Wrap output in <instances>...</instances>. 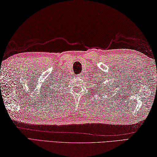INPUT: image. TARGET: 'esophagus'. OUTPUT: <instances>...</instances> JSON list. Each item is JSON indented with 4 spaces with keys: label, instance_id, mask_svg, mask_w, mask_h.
Returning a JSON list of instances; mask_svg holds the SVG:
<instances>
[{
    "label": "esophagus",
    "instance_id": "34e87169",
    "mask_svg": "<svg viewBox=\"0 0 157 157\" xmlns=\"http://www.w3.org/2000/svg\"><path fill=\"white\" fill-rule=\"evenodd\" d=\"M77 76H78V77H81V74H78V75H77Z\"/></svg>",
    "mask_w": 157,
    "mask_h": 157
}]
</instances>
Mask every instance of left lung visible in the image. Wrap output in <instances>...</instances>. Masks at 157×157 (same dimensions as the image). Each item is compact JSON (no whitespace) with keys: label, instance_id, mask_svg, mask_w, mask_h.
Returning <instances> with one entry per match:
<instances>
[{"label":"left lung","instance_id":"obj_1","mask_svg":"<svg viewBox=\"0 0 157 157\" xmlns=\"http://www.w3.org/2000/svg\"><path fill=\"white\" fill-rule=\"evenodd\" d=\"M102 80H99V79L97 78V80H95V79H94V81H93V83L95 84V88H96V92H94L96 94H97V95L98 96H101L102 94H107V93L109 95H112V93H113L114 94V92L113 90H112V91H110V89L108 88V87H106V88L105 87H104V86H101V83H102ZM110 87H111V86H110ZM100 94L99 95V94ZM105 94H104L103 96H105Z\"/></svg>","mask_w":157,"mask_h":157}]
</instances>
